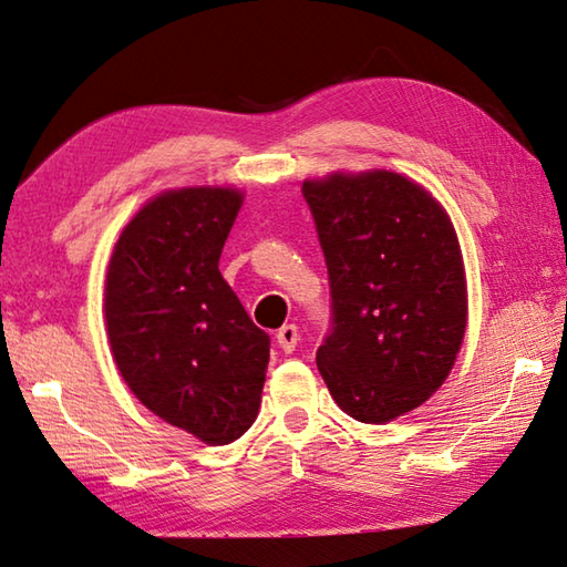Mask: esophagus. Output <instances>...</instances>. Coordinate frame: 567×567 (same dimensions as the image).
I'll return each mask as SVG.
<instances>
[{"instance_id":"1","label":"esophagus","mask_w":567,"mask_h":567,"mask_svg":"<svg viewBox=\"0 0 567 567\" xmlns=\"http://www.w3.org/2000/svg\"><path fill=\"white\" fill-rule=\"evenodd\" d=\"M298 327L296 324H284L279 332H276V342H279V347L286 351V354H293L296 347H298Z\"/></svg>"}]
</instances>
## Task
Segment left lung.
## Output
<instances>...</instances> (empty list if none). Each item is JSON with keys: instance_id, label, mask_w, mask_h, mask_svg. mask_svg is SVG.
Segmentation results:
<instances>
[{"instance_id": "obj_1", "label": "left lung", "mask_w": 567, "mask_h": 567, "mask_svg": "<svg viewBox=\"0 0 567 567\" xmlns=\"http://www.w3.org/2000/svg\"><path fill=\"white\" fill-rule=\"evenodd\" d=\"M330 276L318 369L349 417L383 424L446 381L468 296L456 233L422 186L395 172L306 182Z\"/></svg>"}]
</instances>
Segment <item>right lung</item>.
Returning <instances> with one entry per match:
<instances>
[{
  "mask_svg": "<svg viewBox=\"0 0 567 567\" xmlns=\"http://www.w3.org/2000/svg\"><path fill=\"white\" fill-rule=\"evenodd\" d=\"M243 206L235 188H179L125 225L106 274V330L123 381L157 417L210 446L257 420L269 334L218 261Z\"/></svg>",
  "mask_w": 567,
  "mask_h": 567,
  "instance_id": "right-lung-1",
  "label": "right lung"
}]
</instances>
